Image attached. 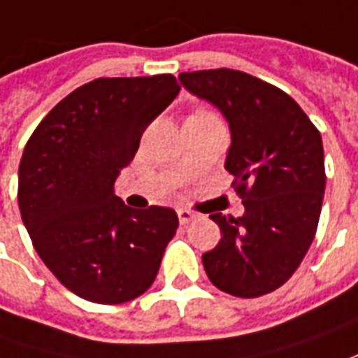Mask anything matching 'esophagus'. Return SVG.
<instances>
[{
    "mask_svg": "<svg viewBox=\"0 0 358 358\" xmlns=\"http://www.w3.org/2000/svg\"><path fill=\"white\" fill-rule=\"evenodd\" d=\"M198 217V214L196 212H192V210H186V208H180L178 210V220H180V224H190L192 220H196Z\"/></svg>",
    "mask_w": 358,
    "mask_h": 358,
    "instance_id": "esophagus-1",
    "label": "esophagus"
}]
</instances>
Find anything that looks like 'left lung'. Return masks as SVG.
Returning <instances> with one entry per match:
<instances>
[{
  "mask_svg": "<svg viewBox=\"0 0 358 358\" xmlns=\"http://www.w3.org/2000/svg\"><path fill=\"white\" fill-rule=\"evenodd\" d=\"M188 93L228 120L226 170L243 216L212 214L222 240L202 255L210 281L236 297L281 287L303 262L325 194L321 134L289 94L234 69L180 73Z\"/></svg>",
  "mask_w": 358,
  "mask_h": 358,
  "instance_id": "left-lung-1",
  "label": "left lung"
}]
</instances>
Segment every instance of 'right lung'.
Listing matches in <instances>:
<instances>
[{
	"label": "right lung",
	"instance_id": "right-lung-1",
	"mask_svg": "<svg viewBox=\"0 0 358 358\" xmlns=\"http://www.w3.org/2000/svg\"><path fill=\"white\" fill-rule=\"evenodd\" d=\"M178 91L172 75L94 79L65 96L25 144L23 226L51 273L87 301L118 305L142 295L176 234L172 208L134 210L113 186Z\"/></svg>",
	"mask_w": 358,
	"mask_h": 358
}]
</instances>
